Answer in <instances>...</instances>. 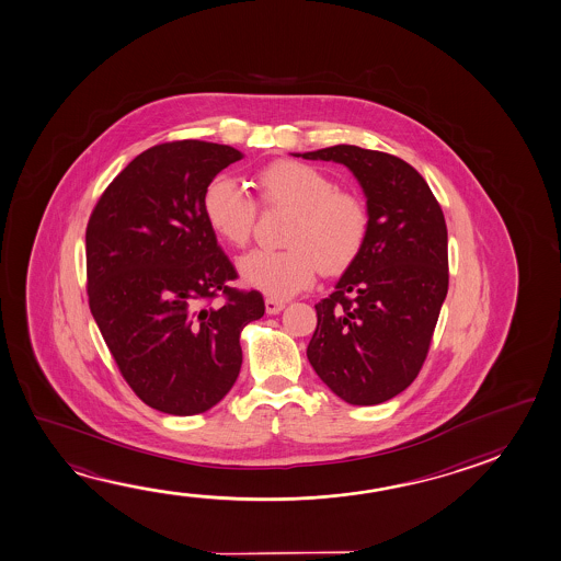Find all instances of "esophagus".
<instances>
[{"label": "esophagus", "mask_w": 561, "mask_h": 561, "mask_svg": "<svg viewBox=\"0 0 561 561\" xmlns=\"http://www.w3.org/2000/svg\"><path fill=\"white\" fill-rule=\"evenodd\" d=\"M284 307H285L284 301H277V299H272V297H267V299H266L267 314H277V312L284 311Z\"/></svg>", "instance_id": "obj_1"}]
</instances>
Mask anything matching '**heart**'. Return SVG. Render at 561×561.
I'll return each instance as SVG.
<instances>
[{
  "label": "heart",
  "mask_w": 561,
  "mask_h": 561,
  "mask_svg": "<svg viewBox=\"0 0 561 561\" xmlns=\"http://www.w3.org/2000/svg\"><path fill=\"white\" fill-rule=\"evenodd\" d=\"M260 202L291 209L285 250H252L239 260L242 284L272 299L304 291L322 272L348 267L368 240V207L358 195L340 192L331 175L314 165L282 160L254 175ZM203 213L219 239L240 249L256 221V203L229 175L213 178L203 192Z\"/></svg>",
  "instance_id": "b5f03b06"
}]
</instances>
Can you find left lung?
<instances>
[{"label":"left lung","mask_w":561,"mask_h":561,"mask_svg":"<svg viewBox=\"0 0 561 561\" xmlns=\"http://www.w3.org/2000/svg\"><path fill=\"white\" fill-rule=\"evenodd\" d=\"M348 168L366 195L368 240L327 299L307 358L332 393L379 404L411 386L448 294V230L423 175L401 158L336 145L295 154Z\"/></svg>","instance_id":"8db88e82"}]
</instances>
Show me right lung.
Masks as SVG:
<instances>
[{"instance_id": "1", "label": "right lung", "mask_w": 561, "mask_h": 561, "mask_svg": "<svg viewBox=\"0 0 561 561\" xmlns=\"http://www.w3.org/2000/svg\"><path fill=\"white\" fill-rule=\"evenodd\" d=\"M237 148L178 140L138 154L103 192L85 230L93 319L130 389L160 413L209 411L242 366L240 332L266 307L232 289L237 270L203 213ZM228 301L211 306L217 294Z\"/></svg>"}]
</instances>
